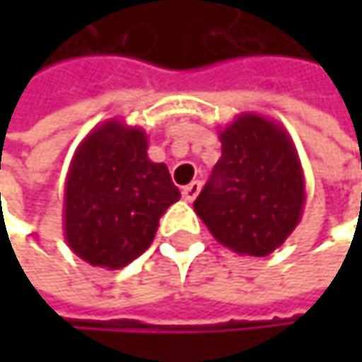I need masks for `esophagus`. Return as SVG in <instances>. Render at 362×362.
<instances>
[{"instance_id": "esophagus-1", "label": "esophagus", "mask_w": 362, "mask_h": 362, "mask_svg": "<svg viewBox=\"0 0 362 362\" xmlns=\"http://www.w3.org/2000/svg\"><path fill=\"white\" fill-rule=\"evenodd\" d=\"M199 192H201V182L199 180H192L190 184H186V186L182 188V197H184V201H188V203H192V201L197 199Z\"/></svg>"}]
</instances>
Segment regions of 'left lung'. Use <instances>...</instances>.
<instances>
[{"instance_id":"8db88e82","label":"left lung","mask_w":362,"mask_h":362,"mask_svg":"<svg viewBox=\"0 0 362 362\" xmlns=\"http://www.w3.org/2000/svg\"><path fill=\"white\" fill-rule=\"evenodd\" d=\"M222 157L194 201L214 239L264 257L302 220L306 182L291 136L276 121L243 112L220 132Z\"/></svg>"}]
</instances>
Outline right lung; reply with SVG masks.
Here are the masks:
<instances>
[{"label":"right lung","instance_id":"add662e5","mask_svg":"<svg viewBox=\"0 0 362 362\" xmlns=\"http://www.w3.org/2000/svg\"><path fill=\"white\" fill-rule=\"evenodd\" d=\"M144 129L119 119L94 127L77 146L64 184V239L100 268H123L146 252L159 218L180 199L165 163L146 155Z\"/></svg>","mask_w":362,"mask_h":362}]
</instances>
